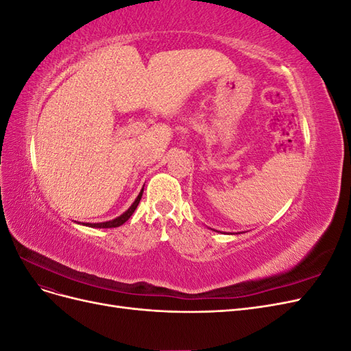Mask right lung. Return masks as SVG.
I'll return each instance as SVG.
<instances>
[{"mask_svg": "<svg viewBox=\"0 0 351 351\" xmlns=\"http://www.w3.org/2000/svg\"><path fill=\"white\" fill-rule=\"evenodd\" d=\"M142 193H143V189L141 190V193H139V196L136 197V200L133 202V205L127 209L123 215H120V217H117L115 219H112V221H107V222H98V224H84V226H89V227H95V228H114V227H120V226H123L124 222L129 219L132 215H133V212H134V209L137 208V205H139V202H141V199H142Z\"/></svg>", "mask_w": 351, "mask_h": 351, "instance_id": "1", "label": "right lung"}]
</instances>
